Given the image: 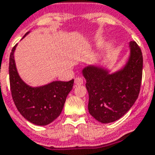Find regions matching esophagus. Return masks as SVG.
<instances>
[{"label": "esophagus", "mask_w": 155, "mask_h": 155, "mask_svg": "<svg viewBox=\"0 0 155 155\" xmlns=\"http://www.w3.org/2000/svg\"><path fill=\"white\" fill-rule=\"evenodd\" d=\"M83 83V80L82 78H76L74 80V84L75 86H78V85H82Z\"/></svg>", "instance_id": "1"}]
</instances>
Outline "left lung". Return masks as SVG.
<instances>
[{
	"label": "left lung",
	"mask_w": 155,
	"mask_h": 155,
	"mask_svg": "<svg viewBox=\"0 0 155 155\" xmlns=\"http://www.w3.org/2000/svg\"><path fill=\"white\" fill-rule=\"evenodd\" d=\"M129 46L130 58L121 71L108 74L96 67L83 69L89 96L88 111L100 123H113L122 118L139 97L143 74L142 51L134 41H131Z\"/></svg>",
	"instance_id": "8db88e82"
}]
</instances>
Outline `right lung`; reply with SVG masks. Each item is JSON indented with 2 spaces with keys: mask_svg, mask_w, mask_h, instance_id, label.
Segmentation results:
<instances>
[{
  "mask_svg": "<svg viewBox=\"0 0 155 155\" xmlns=\"http://www.w3.org/2000/svg\"><path fill=\"white\" fill-rule=\"evenodd\" d=\"M14 46L10 55L9 78L12 97L17 110L34 124H49L62 113L67 96L74 80L52 82L45 86L31 87L20 78L14 61Z\"/></svg>",
  "mask_w": 155,
  "mask_h": 155,
  "instance_id": "obj_1",
  "label": "right lung"
}]
</instances>
